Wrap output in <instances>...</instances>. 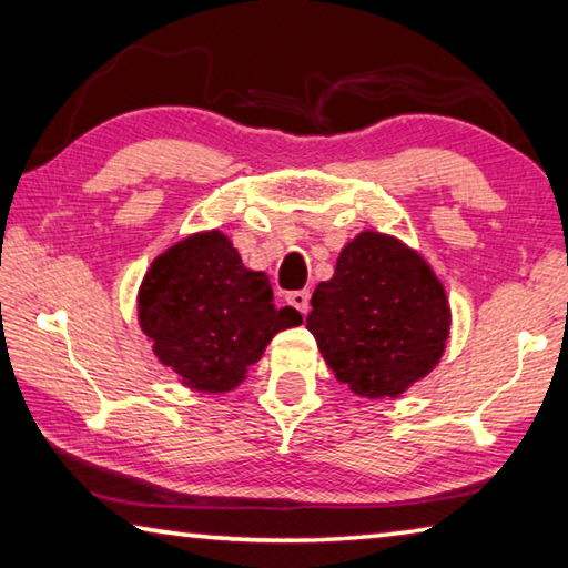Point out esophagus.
I'll return each instance as SVG.
<instances>
[{
    "instance_id": "esophagus-1",
    "label": "esophagus",
    "mask_w": 568,
    "mask_h": 568,
    "mask_svg": "<svg viewBox=\"0 0 568 568\" xmlns=\"http://www.w3.org/2000/svg\"><path fill=\"white\" fill-rule=\"evenodd\" d=\"M287 305H293L297 313L305 315L307 311H311V293L307 291H295V293H287Z\"/></svg>"
}]
</instances>
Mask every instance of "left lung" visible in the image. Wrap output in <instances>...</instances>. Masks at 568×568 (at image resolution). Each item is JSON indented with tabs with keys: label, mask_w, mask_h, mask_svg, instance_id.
<instances>
[{
	"label": "left lung",
	"mask_w": 568,
	"mask_h": 568,
	"mask_svg": "<svg viewBox=\"0 0 568 568\" xmlns=\"http://www.w3.org/2000/svg\"><path fill=\"white\" fill-rule=\"evenodd\" d=\"M307 331L323 361L361 398H398L440 363L450 333L444 283L418 250L363 230L313 293Z\"/></svg>",
	"instance_id": "1"
}]
</instances>
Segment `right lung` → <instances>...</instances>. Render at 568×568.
Segmentation results:
<instances>
[{"label": "right lung", "instance_id": "obj_1", "mask_svg": "<svg viewBox=\"0 0 568 568\" xmlns=\"http://www.w3.org/2000/svg\"><path fill=\"white\" fill-rule=\"evenodd\" d=\"M138 321L158 361L200 393L237 388L273 335L303 323L295 307H275L267 275L245 267L217 227L178 240L152 261Z\"/></svg>", "mask_w": 568, "mask_h": 568}]
</instances>
